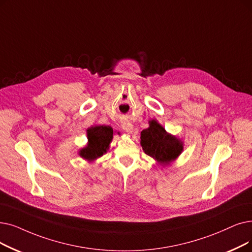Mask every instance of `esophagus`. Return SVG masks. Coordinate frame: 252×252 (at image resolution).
Instances as JSON below:
<instances>
[{
	"label": "esophagus",
	"mask_w": 252,
	"mask_h": 252,
	"mask_svg": "<svg viewBox=\"0 0 252 252\" xmlns=\"http://www.w3.org/2000/svg\"><path fill=\"white\" fill-rule=\"evenodd\" d=\"M122 127H123V129L125 130V132H126L127 134H132L133 130H134V126L130 124V123H126V122L123 123Z\"/></svg>",
	"instance_id": "obj_1"
}]
</instances>
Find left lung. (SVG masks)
<instances>
[{
    "label": "left lung",
    "instance_id": "left-lung-1",
    "mask_svg": "<svg viewBox=\"0 0 252 252\" xmlns=\"http://www.w3.org/2000/svg\"><path fill=\"white\" fill-rule=\"evenodd\" d=\"M140 144L147 156L167 167L176 160L183 151V141L168 133L158 120H149V126L141 132Z\"/></svg>",
    "mask_w": 252,
    "mask_h": 252
}]
</instances>
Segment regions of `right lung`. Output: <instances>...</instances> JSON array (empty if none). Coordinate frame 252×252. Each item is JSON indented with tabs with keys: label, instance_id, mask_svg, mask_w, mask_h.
Instances as JSON below:
<instances>
[{
	"label": "right lung",
	"instance_id": "1",
	"mask_svg": "<svg viewBox=\"0 0 252 252\" xmlns=\"http://www.w3.org/2000/svg\"><path fill=\"white\" fill-rule=\"evenodd\" d=\"M118 134V133H117ZM87 144L78 155L87 161H94L109 150L113 139V128L109 126H92L86 129Z\"/></svg>",
	"mask_w": 252,
	"mask_h": 252
}]
</instances>
